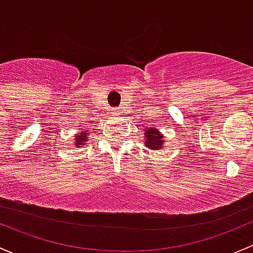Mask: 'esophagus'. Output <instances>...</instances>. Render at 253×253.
Masks as SVG:
<instances>
[{"mask_svg":"<svg viewBox=\"0 0 253 253\" xmlns=\"http://www.w3.org/2000/svg\"><path fill=\"white\" fill-rule=\"evenodd\" d=\"M113 114H118V113H117V111H113Z\"/></svg>","mask_w":253,"mask_h":253,"instance_id":"1","label":"esophagus"}]
</instances>
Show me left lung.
<instances>
[{
    "instance_id": "1",
    "label": "left lung",
    "mask_w": 253,
    "mask_h": 253,
    "mask_svg": "<svg viewBox=\"0 0 253 253\" xmlns=\"http://www.w3.org/2000/svg\"><path fill=\"white\" fill-rule=\"evenodd\" d=\"M145 145L151 150H163L165 147V136L162 132L156 127H147L145 131Z\"/></svg>"
}]
</instances>
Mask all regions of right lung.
I'll list each match as a JSON object with an SVG mask.
<instances>
[{
    "label": "right lung",
    "instance_id": "obj_1",
    "mask_svg": "<svg viewBox=\"0 0 253 253\" xmlns=\"http://www.w3.org/2000/svg\"><path fill=\"white\" fill-rule=\"evenodd\" d=\"M87 134H88V130H85V131H80L78 134H75V144L74 147H80V145H84L86 142L87 139Z\"/></svg>",
    "mask_w": 253,
    "mask_h": 253
}]
</instances>
